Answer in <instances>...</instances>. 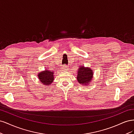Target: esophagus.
Listing matches in <instances>:
<instances>
[{"instance_id": "obj_1", "label": "esophagus", "mask_w": 134, "mask_h": 134, "mask_svg": "<svg viewBox=\"0 0 134 134\" xmlns=\"http://www.w3.org/2000/svg\"><path fill=\"white\" fill-rule=\"evenodd\" d=\"M67 68L68 67L66 66V65H64L63 66L62 68V71H65L67 70Z\"/></svg>"}]
</instances>
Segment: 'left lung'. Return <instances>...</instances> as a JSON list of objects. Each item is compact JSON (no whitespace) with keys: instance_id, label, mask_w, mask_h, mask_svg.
Returning <instances> with one entry per match:
<instances>
[{"instance_id":"left-lung-1","label":"left lung","mask_w":134,"mask_h":134,"mask_svg":"<svg viewBox=\"0 0 134 134\" xmlns=\"http://www.w3.org/2000/svg\"><path fill=\"white\" fill-rule=\"evenodd\" d=\"M93 71L92 69L86 68L84 66L80 67L78 71L77 80L78 82L83 85L88 84L90 82L93 77Z\"/></svg>"}]
</instances>
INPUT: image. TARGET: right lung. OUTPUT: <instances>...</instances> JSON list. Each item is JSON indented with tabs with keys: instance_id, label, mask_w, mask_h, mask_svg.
Segmentation results:
<instances>
[{
	"instance_id": "right-lung-1",
	"label": "right lung",
	"mask_w": 134,
	"mask_h": 134,
	"mask_svg": "<svg viewBox=\"0 0 134 134\" xmlns=\"http://www.w3.org/2000/svg\"><path fill=\"white\" fill-rule=\"evenodd\" d=\"M38 79L44 85L49 86L54 80V71L46 70L38 74Z\"/></svg>"
}]
</instances>
